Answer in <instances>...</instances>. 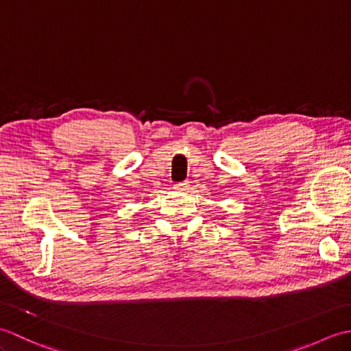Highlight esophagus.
I'll use <instances>...</instances> for the list:
<instances>
[{
	"mask_svg": "<svg viewBox=\"0 0 351 351\" xmlns=\"http://www.w3.org/2000/svg\"><path fill=\"white\" fill-rule=\"evenodd\" d=\"M176 191H187L190 189V184L185 181V182H180V184H175L173 187Z\"/></svg>",
	"mask_w": 351,
	"mask_h": 351,
	"instance_id": "obj_1",
	"label": "esophagus"
}]
</instances>
